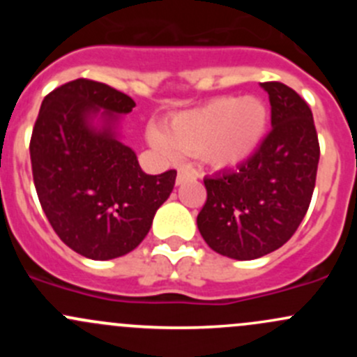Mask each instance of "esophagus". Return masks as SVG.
<instances>
[{"instance_id":"esophagus-1","label":"esophagus","mask_w":357,"mask_h":357,"mask_svg":"<svg viewBox=\"0 0 357 357\" xmlns=\"http://www.w3.org/2000/svg\"><path fill=\"white\" fill-rule=\"evenodd\" d=\"M190 178H193V171L190 167H179L178 169V178H176V183H183V181H186V179H190Z\"/></svg>"}]
</instances>
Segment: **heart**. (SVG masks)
<instances>
[{
	"instance_id": "heart-1",
	"label": "heart",
	"mask_w": 357,
	"mask_h": 357,
	"mask_svg": "<svg viewBox=\"0 0 357 357\" xmlns=\"http://www.w3.org/2000/svg\"><path fill=\"white\" fill-rule=\"evenodd\" d=\"M268 107L255 96L215 98L199 109L174 114L149 129V139L164 155L197 153L205 164L228 169L250 158L264 139Z\"/></svg>"
}]
</instances>
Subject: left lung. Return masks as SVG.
<instances>
[{
	"mask_svg": "<svg viewBox=\"0 0 357 357\" xmlns=\"http://www.w3.org/2000/svg\"><path fill=\"white\" fill-rule=\"evenodd\" d=\"M271 103V131L250 158L205 178L207 200L197 226L207 245L250 261L291 238L311 204L319 162L312 112L278 81L261 82Z\"/></svg>",
	"mask_w": 357,
	"mask_h": 357,
	"instance_id": "8db88e82",
	"label": "left lung"
}]
</instances>
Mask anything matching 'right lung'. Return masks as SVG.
<instances>
[{"instance_id":"1","label":"right lung","mask_w":357,"mask_h":357,"mask_svg":"<svg viewBox=\"0 0 357 357\" xmlns=\"http://www.w3.org/2000/svg\"><path fill=\"white\" fill-rule=\"evenodd\" d=\"M135 100L103 82L75 79L45 96L31 136L32 179L59 238L95 261L121 257L150 231L157 208L174 188L176 171L150 176L112 132L115 114ZM103 108L107 130L87 128Z\"/></svg>"}]
</instances>
